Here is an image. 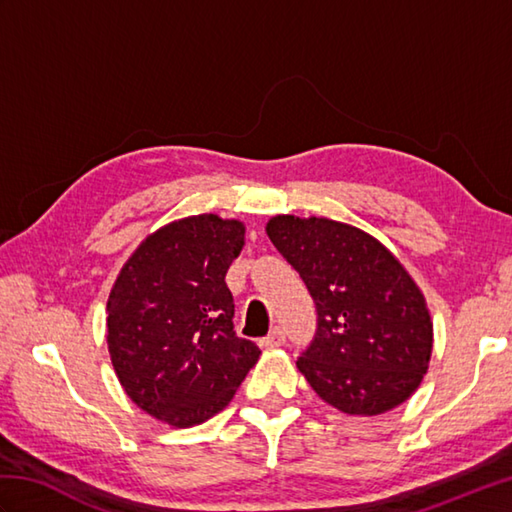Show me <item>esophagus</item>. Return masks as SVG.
Masks as SVG:
<instances>
[{"label": "esophagus", "instance_id": "obj_1", "mask_svg": "<svg viewBox=\"0 0 512 512\" xmlns=\"http://www.w3.org/2000/svg\"><path fill=\"white\" fill-rule=\"evenodd\" d=\"M284 343H286V332L281 328H273L270 330V334L262 339V347H279Z\"/></svg>", "mask_w": 512, "mask_h": 512}]
</instances>
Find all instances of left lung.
<instances>
[{"mask_svg":"<svg viewBox=\"0 0 512 512\" xmlns=\"http://www.w3.org/2000/svg\"><path fill=\"white\" fill-rule=\"evenodd\" d=\"M266 233L317 306L297 367L319 398L350 416L405 402L433 350L427 301L405 266L376 237L328 217L277 215Z\"/></svg>","mask_w":512,"mask_h":512,"instance_id":"obj_1","label":"left lung"}]
</instances>
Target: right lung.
<instances>
[{
    "instance_id": "right-lung-1",
    "label": "right lung",
    "mask_w": 512,
    "mask_h": 512,
    "mask_svg": "<svg viewBox=\"0 0 512 512\" xmlns=\"http://www.w3.org/2000/svg\"><path fill=\"white\" fill-rule=\"evenodd\" d=\"M239 220L191 215L143 239L107 299V350L125 394L187 429L222 411L259 347L233 330L226 270L244 246Z\"/></svg>"
}]
</instances>
